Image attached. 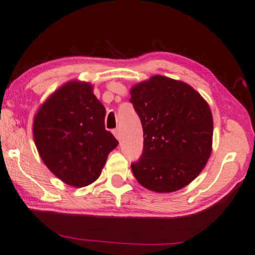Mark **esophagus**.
Segmentation results:
<instances>
[{
    "instance_id": "1",
    "label": "esophagus",
    "mask_w": 255,
    "mask_h": 255,
    "mask_svg": "<svg viewBox=\"0 0 255 255\" xmlns=\"http://www.w3.org/2000/svg\"><path fill=\"white\" fill-rule=\"evenodd\" d=\"M113 135L116 136V138H117V139L120 140L121 136H120V131H119V129H118V128H117V129H113Z\"/></svg>"
}]
</instances>
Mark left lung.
<instances>
[{"label": "left lung", "mask_w": 255, "mask_h": 255, "mask_svg": "<svg viewBox=\"0 0 255 255\" xmlns=\"http://www.w3.org/2000/svg\"><path fill=\"white\" fill-rule=\"evenodd\" d=\"M130 95L144 132L142 155L131 163L135 178L156 193L187 186L211 154L213 119L207 101L188 84L160 75L136 84Z\"/></svg>", "instance_id": "left-lung-1"}]
</instances>
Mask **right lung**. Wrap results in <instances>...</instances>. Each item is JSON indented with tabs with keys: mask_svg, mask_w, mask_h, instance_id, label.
I'll list each match as a JSON object with an SVG mask.
<instances>
[{
	"mask_svg": "<svg viewBox=\"0 0 255 255\" xmlns=\"http://www.w3.org/2000/svg\"><path fill=\"white\" fill-rule=\"evenodd\" d=\"M106 108L90 83L71 80L56 90L34 118L35 145L46 167L74 187L99 178L118 140L104 126Z\"/></svg>",
	"mask_w": 255,
	"mask_h": 255,
	"instance_id": "right-lung-1",
	"label": "right lung"
}]
</instances>
